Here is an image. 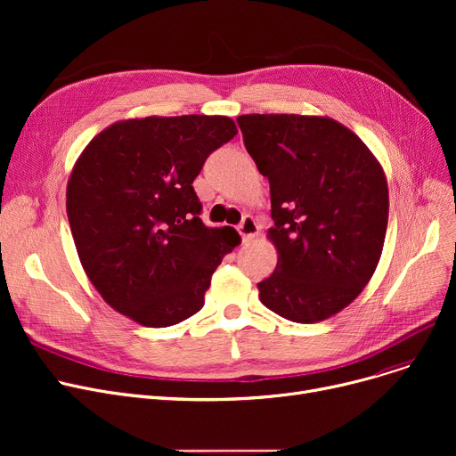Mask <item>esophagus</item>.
<instances>
[{
	"mask_svg": "<svg viewBox=\"0 0 456 456\" xmlns=\"http://www.w3.org/2000/svg\"><path fill=\"white\" fill-rule=\"evenodd\" d=\"M258 231H260V225H258V222L253 218V216H244L242 224L238 225V232L242 234L244 240H249V238H255V236L258 234Z\"/></svg>",
	"mask_w": 456,
	"mask_h": 456,
	"instance_id": "obj_1",
	"label": "esophagus"
}]
</instances>
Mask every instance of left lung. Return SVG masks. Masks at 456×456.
<instances>
[{
	"instance_id": "left-lung-1",
	"label": "left lung",
	"mask_w": 456,
	"mask_h": 456,
	"mask_svg": "<svg viewBox=\"0 0 456 456\" xmlns=\"http://www.w3.org/2000/svg\"><path fill=\"white\" fill-rule=\"evenodd\" d=\"M236 122L270 181L277 266L256 284L262 305L296 323L338 314L364 290L385 246V170L329 116L244 114Z\"/></svg>"
}]
</instances>
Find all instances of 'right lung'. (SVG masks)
Masks as SVG:
<instances>
[{"label": "right lung", "mask_w": 456, "mask_h": 456, "mask_svg": "<svg viewBox=\"0 0 456 456\" xmlns=\"http://www.w3.org/2000/svg\"><path fill=\"white\" fill-rule=\"evenodd\" d=\"M236 133L227 116H148L88 142L68 179L66 212L81 266L116 313L170 327L201 310L212 273L242 240L201 222L191 183Z\"/></svg>", "instance_id": "obj_1"}]
</instances>
